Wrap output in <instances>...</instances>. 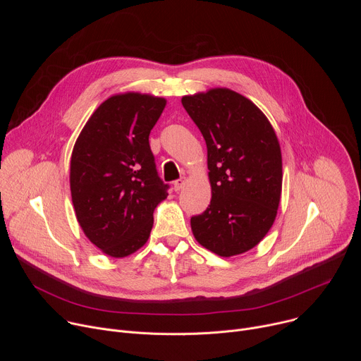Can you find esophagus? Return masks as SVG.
Returning <instances> with one entry per match:
<instances>
[{
	"mask_svg": "<svg viewBox=\"0 0 361 361\" xmlns=\"http://www.w3.org/2000/svg\"><path fill=\"white\" fill-rule=\"evenodd\" d=\"M185 185V178H178V180H176L174 181V184H173V187H174V191H180L183 187Z\"/></svg>",
	"mask_w": 361,
	"mask_h": 361,
	"instance_id": "34e87169",
	"label": "esophagus"
}]
</instances>
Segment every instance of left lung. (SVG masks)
Here are the masks:
<instances>
[{
  "instance_id": "left-lung-1",
  "label": "left lung",
  "mask_w": 361,
  "mask_h": 361,
  "mask_svg": "<svg viewBox=\"0 0 361 361\" xmlns=\"http://www.w3.org/2000/svg\"><path fill=\"white\" fill-rule=\"evenodd\" d=\"M207 144L212 201L191 217L195 240L231 257L259 244L271 228L281 197L277 135L254 102L228 88L181 98Z\"/></svg>"
}]
</instances>
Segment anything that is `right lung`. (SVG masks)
<instances>
[{"label":"right lung","mask_w":361,"mask_h":361,"mask_svg":"<svg viewBox=\"0 0 361 361\" xmlns=\"http://www.w3.org/2000/svg\"><path fill=\"white\" fill-rule=\"evenodd\" d=\"M166 99L126 92L107 98L80 133L70 164L71 198L87 238L121 259L141 248L167 198L148 135Z\"/></svg>","instance_id":"right-lung-1"}]
</instances>
